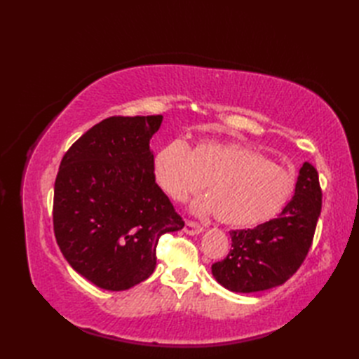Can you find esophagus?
Listing matches in <instances>:
<instances>
[{"label": "esophagus", "mask_w": 359, "mask_h": 359, "mask_svg": "<svg viewBox=\"0 0 359 359\" xmlns=\"http://www.w3.org/2000/svg\"><path fill=\"white\" fill-rule=\"evenodd\" d=\"M202 231H203V227L199 223L191 222V220H187L186 227H184V232L189 235H199Z\"/></svg>", "instance_id": "obj_1"}]
</instances>
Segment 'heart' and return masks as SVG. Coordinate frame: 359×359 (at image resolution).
Returning <instances> with one entry per match:
<instances>
[{"label":"heart","instance_id":"1","mask_svg":"<svg viewBox=\"0 0 359 359\" xmlns=\"http://www.w3.org/2000/svg\"><path fill=\"white\" fill-rule=\"evenodd\" d=\"M153 177L168 198L186 201L206 184L208 196L194 203L199 214L250 227L273 220L295 191V175L247 145L199 140L190 149L181 140L160 147L153 156Z\"/></svg>","mask_w":359,"mask_h":359}]
</instances>
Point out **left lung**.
<instances>
[{
    "label": "left lung",
    "instance_id": "left-lung-1",
    "mask_svg": "<svg viewBox=\"0 0 359 359\" xmlns=\"http://www.w3.org/2000/svg\"><path fill=\"white\" fill-rule=\"evenodd\" d=\"M322 210L318 170L306 161L295 196L277 219L253 229L231 231L232 248L212 264V276L232 292L252 293L283 285L307 257Z\"/></svg>",
    "mask_w": 359,
    "mask_h": 359
}]
</instances>
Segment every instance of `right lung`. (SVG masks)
<instances>
[{
	"mask_svg": "<svg viewBox=\"0 0 359 359\" xmlns=\"http://www.w3.org/2000/svg\"><path fill=\"white\" fill-rule=\"evenodd\" d=\"M161 115L109 116L64 154L53 189V233L74 271L126 290L156 269L160 236L184 227L153 177L149 140Z\"/></svg>",
	"mask_w": 359,
	"mask_h": 359,
	"instance_id": "right-lung-1",
	"label": "right lung"
}]
</instances>
